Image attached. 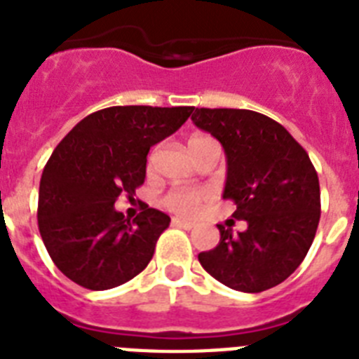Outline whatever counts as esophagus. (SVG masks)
<instances>
[{
    "mask_svg": "<svg viewBox=\"0 0 359 359\" xmlns=\"http://www.w3.org/2000/svg\"><path fill=\"white\" fill-rule=\"evenodd\" d=\"M171 224L177 226V228H184V230H191V228H195V222L186 221V219H179V217H175L173 221H171Z\"/></svg>",
    "mask_w": 359,
    "mask_h": 359,
    "instance_id": "1",
    "label": "esophagus"
}]
</instances>
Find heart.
Listing matches in <instances>:
<instances>
[{
	"mask_svg": "<svg viewBox=\"0 0 359 359\" xmlns=\"http://www.w3.org/2000/svg\"><path fill=\"white\" fill-rule=\"evenodd\" d=\"M210 144H217L213 138L204 137V135H195V137L189 138V151L197 153L198 149H203L204 146H210ZM155 161V153L149 156V165ZM212 198V191L203 186H177V188H171L168 194L162 198V204L164 208H168L170 212L177 213V215H195V213L201 210L203 204H206L208 201Z\"/></svg>",
	"mask_w": 359,
	"mask_h": 359,
	"instance_id": "1",
	"label": "heart"
}]
</instances>
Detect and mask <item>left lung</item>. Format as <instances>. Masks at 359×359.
Returning a JSON list of instances; mask_svg holds the SVG:
<instances>
[{"label": "left lung", "mask_w": 359, "mask_h": 359, "mask_svg": "<svg viewBox=\"0 0 359 359\" xmlns=\"http://www.w3.org/2000/svg\"><path fill=\"white\" fill-rule=\"evenodd\" d=\"M198 129L222 144L228 158L224 198L233 201L245 231L217 224L221 241L198 254L217 281L263 292L296 272L312 246L321 215L319 179L309 153L266 114L248 109H195Z\"/></svg>", "instance_id": "left-lung-1"}]
</instances>
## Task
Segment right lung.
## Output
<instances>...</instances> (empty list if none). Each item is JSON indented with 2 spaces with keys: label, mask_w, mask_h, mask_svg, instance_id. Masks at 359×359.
<instances>
[{
  "label": "right lung",
  "mask_w": 359,
  "mask_h": 359,
  "mask_svg": "<svg viewBox=\"0 0 359 359\" xmlns=\"http://www.w3.org/2000/svg\"><path fill=\"white\" fill-rule=\"evenodd\" d=\"M194 109L105 107L56 146L41 173L38 228L63 276L89 290H109L147 266L171 219L144 204L131 221L114 201L144 184L149 147L173 135Z\"/></svg>",
  "instance_id": "1"
}]
</instances>
